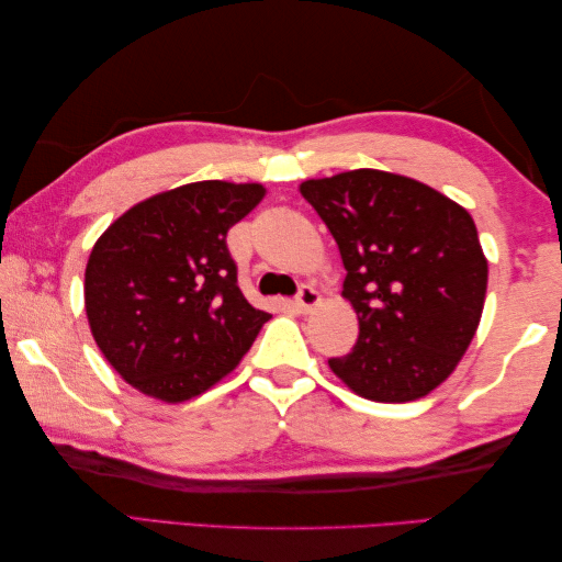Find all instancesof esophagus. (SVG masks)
<instances>
[{
    "label": "esophagus",
    "instance_id": "1",
    "mask_svg": "<svg viewBox=\"0 0 562 562\" xmlns=\"http://www.w3.org/2000/svg\"><path fill=\"white\" fill-rule=\"evenodd\" d=\"M316 306H321V293L314 286H301L296 296V308L301 314H311Z\"/></svg>",
    "mask_w": 562,
    "mask_h": 562
}]
</instances>
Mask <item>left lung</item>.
<instances>
[{
	"mask_svg": "<svg viewBox=\"0 0 562 562\" xmlns=\"http://www.w3.org/2000/svg\"><path fill=\"white\" fill-rule=\"evenodd\" d=\"M301 196L341 251V296L358 316L351 353L328 366L353 393L408 403L438 389L483 316L488 259L468 211L379 169L303 181Z\"/></svg>",
	"mask_w": 562,
	"mask_h": 562,
	"instance_id": "1",
	"label": "left lung"
}]
</instances>
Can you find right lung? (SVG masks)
<instances>
[{
	"label": "right lung",
	"mask_w": 562,
	"mask_h": 562,
	"mask_svg": "<svg viewBox=\"0 0 562 562\" xmlns=\"http://www.w3.org/2000/svg\"><path fill=\"white\" fill-rule=\"evenodd\" d=\"M261 183L194 181L124 211L91 248L85 308L99 351L149 398L181 403L216 385L271 318L244 299L228 228Z\"/></svg>",
	"instance_id": "add662e5"
}]
</instances>
